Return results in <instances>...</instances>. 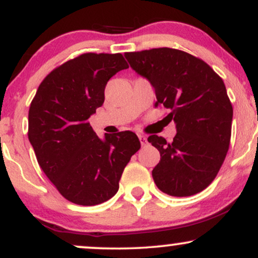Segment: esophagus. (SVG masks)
<instances>
[{"mask_svg":"<svg viewBox=\"0 0 258 258\" xmlns=\"http://www.w3.org/2000/svg\"><path fill=\"white\" fill-rule=\"evenodd\" d=\"M138 138H139V141H141V144H142V147L147 146V143H148V139H147L146 136H143V135H139V136H138Z\"/></svg>","mask_w":258,"mask_h":258,"instance_id":"1","label":"esophagus"}]
</instances>
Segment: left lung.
<instances>
[{
	"label": "left lung",
	"mask_w": 258,
	"mask_h": 258,
	"mask_svg": "<svg viewBox=\"0 0 258 258\" xmlns=\"http://www.w3.org/2000/svg\"><path fill=\"white\" fill-rule=\"evenodd\" d=\"M130 65L155 90V105L171 110L176 123L171 143L153 135L160 152L153 178L161 191L190 197L211 184L226 159L232 135L233 106L223 80L201 59L179 49L153 48L125 53Z\"/></svg>",
	"instance_id": "obj_1"
}]
</instances>
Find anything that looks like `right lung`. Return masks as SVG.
I'll list each match as a JSON object with an SVG mask.
<instances>
[{"mask_svg": "<svg viewBox=\"0 0 258 258\" xmlns=\"http://www.w3.org/2000/svg\"><path fill=\"white\" fill-rule=\"evenodd\" d=\"M128 64L122 54L85 53L44 78L29 109V141L42 171L67 200L104 203L119 190L123 168L141 148L136 133L100 139L88 122L104 103L108 81Z\"/></svg>", "mask_w": 258, "mask_h": 258, "instance_id": "obj_1", "label": "right lung"}]
</instances>
